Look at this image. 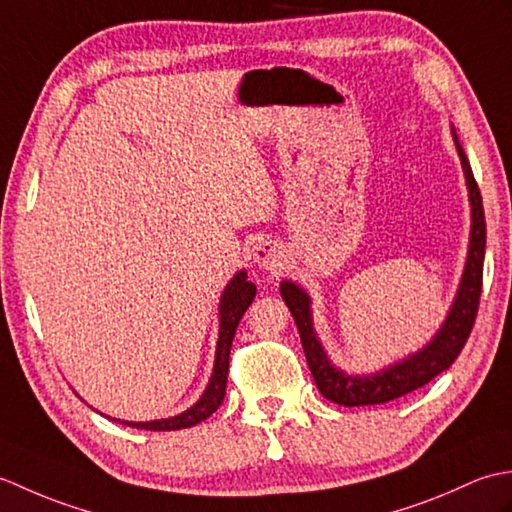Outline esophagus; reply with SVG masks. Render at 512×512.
<instances>
[{"label": "esophagus", "instance_id": "1", "mask_svg": "<svg viewBox=\"0 0 512 512\" xmlns=\"http://www.w3.org/2000/svg\"><path fill=\"white\" fill-rule=\"evenodd\" d=\"M253 262L259 268L270 270V273L277 275L284 270L286 257H284V250H281V246L277 242H259L253 250Z\"/></svg>", "mask_w": 512, "mask_h": 512}]
</instances>
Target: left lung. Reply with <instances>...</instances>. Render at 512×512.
<instances>
[{
    "label": "left lung",
    "instance_id": "1",
    "mask_svg": "<svg viewBox=\"0 0 512 512\" xmlns=\"http://www.w3.org/2000/svg\"><path fill=\"white\" fill-rule=\"evenodd\" d=\"M451 136L455 149L462 162L466 189H469L471 204V235L469 250H466V264L462 270V279L458 292H455L451 308L444 317L440 330L431 336L427 345H422L418 352H413L400 361L391 363L374 374H347L345 369L332 365L328 352L321 345L317 330H314L312 319V299L306 290L297 286L295 281H281V297L297 323L301 336L303 352L312 372L314 383H317L321 394L345 407H365V405H383V402L396 400L409 391L424 387L429 380L442 374L444 369L453 365L455 358L462 352V347L469 339L471 328L475 323L477 306H480L482 292V270H484V248H486V222H484V206L482 195L477 189L469 160H466L464 149L451 125Z\"/></svg>",
    "mask_w": 512,
    "mask_h": 512
}]
</instances>
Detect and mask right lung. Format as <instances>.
I'll return each instance as SVG.
<instances>
[{"label": "right lung", "mask_w": 512, "mask_h": 512, "mask_svg": "<svg viewBox=\"0 0 512 512\" xmlns=\"http://www.w3.org/2000/svg\"><path fill=\"white\" fill-rule=\"evenodd\" d=\"M246 270H237L233 279L228 281L217 312H220V334H217V345H215V363H213V374L209 378V385H206L204 394L198 402L178 413V416L171 418H160V420H149V422H132V420H116L123 422L127 427L136 429H147V431H176V429H189L195 424L206 420L211 413L222 405L224 394H226V378H228V354H231L233 336L239 321H242L244 312L248 310L250 303H253L257 288L253 281L246 279Z\"/></svg>", "instance_id": "add662e5"}]
</instances>
